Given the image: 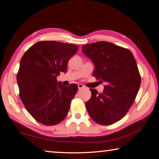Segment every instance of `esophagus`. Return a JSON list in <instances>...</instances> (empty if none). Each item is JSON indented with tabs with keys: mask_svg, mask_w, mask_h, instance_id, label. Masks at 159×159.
I'll return each mask as SVG.
<instances>
[{
	"mask_svg": "<svg viewBox=\"0 0 159 159\" xmlns=\"http://www.w3.org/2000/svg\"><path fill=\"white\" fill-rule=\"evenodd\" d=\"M78 87H79V89H81L85 88V86L83 85L82 84H79V85H78Z\"/></svg>",
	"mask_w": 159,
	"mask_h": 159,
	"instance_id": "1",
	"label": "esophagus"
}]
</instances>
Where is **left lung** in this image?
Masks as SVG:
<instances>
[{
  "label": "left lung",
  "mask_w": 159,
  "mask_h": 159,
  "mask_svg": "<svg viewBox=\"0 0 159 159\" xmlns=\"http://www.w3.org/2000/svg\"><path fill=\"white\" fill-rule=\"evenodd\" d=\"M82 52L95 66L94 76L105 82L102 93L89 89L92 96L85 103L96 123L110 125L125 116L141 85V76L132 53L114 43L100 41L82 46Z\"/></svg>",
  "instance_id": "8db88e82"
}]
</instances>
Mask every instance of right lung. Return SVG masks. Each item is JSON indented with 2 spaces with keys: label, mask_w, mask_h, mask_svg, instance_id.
Masks as SVG:
<instances>
[{
  "label": "right lung",
  "mask_w": 159,
  "mask_h": 159,
  "mask_svg": "<svg viewBox=\"0 0 159 159\" xmlns=\"http://www.w3.org/2000/svg\"><path fill=\"white\" fill-rule=\"evenodd\" d=\"M78 48L57 41H39L21 58L16 76L20 98L31 116L43 125H57L69 111L78 86H63L57 78L61 71L67 72L68 61Z\"/></svg>",
  "instance_id": "obj_1"
}]
</instances>
